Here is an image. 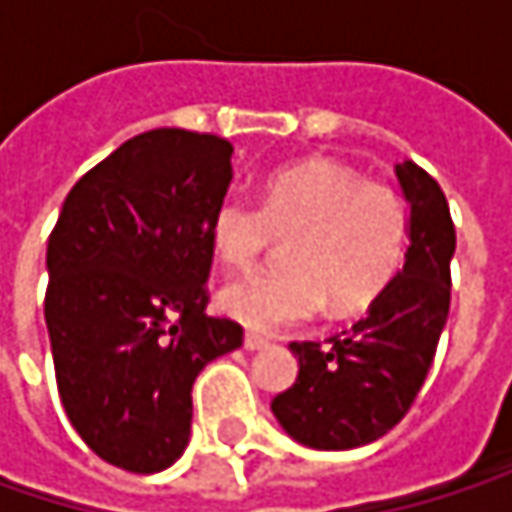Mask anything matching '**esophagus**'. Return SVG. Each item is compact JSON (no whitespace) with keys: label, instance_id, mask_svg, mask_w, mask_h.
<instances>
[{"label":"esophagus","instance_id":"1","mask_svg":"<svg viewBox=\"0 0 512 512\" xmlns=\"http://www.w3.org/2000/svg\"><path fill=\"white\" fill-rule=\"evenodd\" d=\"M243 347L255 353V350L269 347V338H263V335H257V332H246V338H243Z\"/></svg>","mask_w":512,"mask_h":512}]
</instances>
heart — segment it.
<instances>
[{
  "label": "heart",
  "mask_w": 512,
  "mask_h": 512,
  "mask_svg": "<svg viewBox=\"0 0 512 512\" xmlns=\"http://www.w3.org/2000/svg\"><path fill=\"white\" fill-rule=\"evenodd\" d=\"M225 269H252L278 240H290L278 272L246 275L222 287L231 320L272 332L317 317L332 299L338 314L367 308L400 272L409 243L403 198L382 180H361L332 159L275 171L263 204L228 195L210 222Z\"/></svg>",
  "instance_id": "b5f03b06"
}]
</instances>
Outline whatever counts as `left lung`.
<instances>
[{
    "label": "left lung",
    "instance_id": "1",
    "mask_svg": "<svg viewBox=\"0 0 512 512\" xmlns=\"http://www.w3.org/2000/svg\"><path fill=\"white\" fill-rule=\"evenodd\" d=\"M397 180L409 201V249L394 281L353 329L293 341L296 382L272 400L290 439L317 451H350L385 436L415 403L451 308L457 231L442 186L412 159Z\"/></svg>",
    "mask_w": 512,
    "mask_h": 512
}]
</instances>
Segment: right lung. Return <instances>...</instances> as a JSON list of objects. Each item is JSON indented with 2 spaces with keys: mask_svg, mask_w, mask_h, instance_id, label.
Masks as SVG:
<instances>
[{
  "mask_svg": "<svg viewBox=\"0 0 512 512\" xmlns=\"http://www.w3.org/2000/svg\"><path fill=\"white\" fill-rule=\"evenodd\" d=\"M231 154L210 133L133 136L76 180L47 243L61 406L100 460L133 474L180 460L195 376L243 347L240 323L204 311Z\"/></svg>",
  "mask_w": 512,
  "mask_h": 512,
  "instance_id": "right-lung-1",
  "label": "right lung"
}]
</instances>
